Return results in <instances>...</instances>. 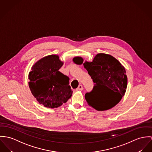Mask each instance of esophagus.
<instances>
[{"instance_id": "esophagus-1", "label": "esophagus", "mask_w": 152, "mask_h": 152, "mask_svg": "<svg viewBox=\"0 0 152 152\" xmlns=\"http://www.w3.org/2000/svg\"><path fill=\"white\" fill-rule=\"evenodd\" d=\"M83 87L82 85H79V87L76 88V90L81 91V90H83Z\"/></svg>"}]
</instances>
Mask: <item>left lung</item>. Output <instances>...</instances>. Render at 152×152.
<instances>
[{"instance_id": "8db88e82", "label": "left lung", "mask_w": 152, "mask_h": 152, "mask_svg": "<svg viewBox=\"0 0 152 152\" xmlns=\"http://www.w3.org/2000/svg\"><path fill=\"white\" fill-rule=\"evenodd\" d=\"M73 62L81 65L82 57H76ZM83 65L95 83L93 90L85 94L88 105L98 111L110 109L117 105L124 95L127 87L126 69L113 56L104 53L96 55L92 62L86 61ZM105 88L107 99L98 93V88Z\"/></svg>"}]
</instances>
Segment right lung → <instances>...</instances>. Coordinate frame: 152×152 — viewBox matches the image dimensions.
I'll use <instances>...</instances> for the list:
<instances>
[{
	"instance_id": "obj_1",
	"label": "right lung",
	"mask_w": 152,
	"mask_h": 152,
	"mask_svg": "<svg viewBox=\"0 0 152 152\" xmlns=\"http://www.w3.org/2000/svg\"><path fill=\"white\" fill-rule=\"evenodd\" d=\"M57 55H50L37 61L29 73V87L40 104L56 108L66 103L73 91L69 78L60 72L63 65Z\"/></svg>"
}]
</instances>
